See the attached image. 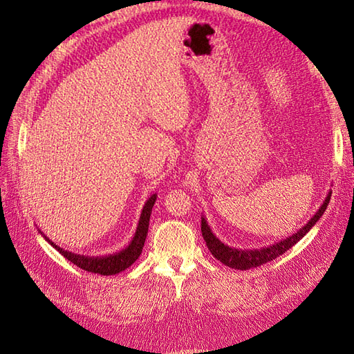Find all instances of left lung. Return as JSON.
Wrapping results in <instances>:
<instances>
[{
  "label": "left lung",
  "mask_w": 354,
  "mask_h": 354,
  "mask_svg": "<svg viewBox=\"0 0 354 354\" xmlns=\"http://www.w3.org/2000/svg\"><path fill=\"white\" fill-rule=\"evenodd\" d=\"M330 196H332V192H328L326 201L322 202V205L319 207L318 212L315 213L312 219L307 222L303 228H299V231H297L295 234H292L288 239H283V240H280V242H277L274 245L260 248V250H237V248H231L228 245H225L214 236V232L212 231V228L208 227V222L204 216H202V221H201L202 237H204L209 252H212L217 260L222 261L225 266L240 269V270L257 268V266L265 265V263H268L270 260L280 257V255L288 251L289 248L298 243L299 240H301L307 234V232L312 230L313 225L319 221V217L324 214L326 208L330 202Z\"/></svg>",
  "instance_id": "left-lung-1"
}]
</instances>
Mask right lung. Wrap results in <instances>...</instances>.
Segmentation results:
<instances>
[{
  "label": "right lung",
  "instance_id": "obj_1",
  "mask_svg": "<svg viewBox=\"0 0 354 354\" xmlns=\"http://www.w3.org/2000/svg\"><path fill=\"white\" fill-rule=\"evenodd\" d=\"M155 201H156V193L152 194V196L146 201L145 207H142V212H141L140 221H138V227H137V231H135L132 242L127 245L124 250L118 251L115 254L103 255V257H89V255H82V254H74L70 251H65L61 246H57L55 242H51L47 236H44L41 231L39 232L44 236V239L47 240V242L53 248H55V250H57L66 260H70L80 269L88 270V272L100 274V275H114V274L122 272V270L132 266V263L140 257L142 246H145V242H146V236H147V230H149V219H150V214H152V208H153Z\"/></svg>",
  "mask_w": 354,
  "mask_h": 354
}]
</instances>
